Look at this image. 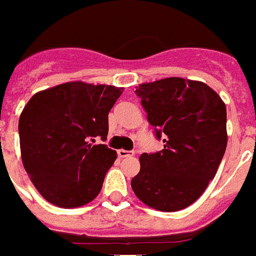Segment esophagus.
I'll use <instances>...</instances> for the list:
<instances>
[{
    "label": "esophagus",
    "instance_id": "esophagus-1",
    "mask_svg": "<svg viewBox=\"0 0 256 256\" xmlns=\"http://www.w3.org/2000/svg\"><path fill=\"white\" fill-rule=\"evenodd\" d=\"M133 152H130V150H124V149H120V150H118V156H119L120 158H126V157H132L133 156Z\"/></svg>",
    "mask_w": 256,
    "mask_h": 256
}]
</instances>
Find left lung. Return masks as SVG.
Here are the masks:
<instances>
[{"mask_svg": "<svg viewBox=\"0 0 256 256\" xmlns=\"http://www.w3.org/2000/svg\"><path fill=\"white\" fill-rule=\"evenodd\" d=\"M136 94L164 145L141 154L133 192L157 210L187 208L214 178L226 150L225 103L204 82L179 77L141 84Z\"/></svg>", "mask_w": 256, "mask_h": 256, "instance_id": "8db88e82", "label": "left lung"}]
</instances>
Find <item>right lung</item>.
I'll return each instance as SVG.
<instances>
[{
    "mask_svg": "<svg viewBox=\"0 0 256 256\" xmlns=\"http://www.w3.org/2000/svg\"><path fill=\"white\" fill-rule=\"evenodd\" d=\"M123 88L66 82L39 92L19 118V141L24 170L47 202L77 208L102 190L116 152L107 140L108 112Z\"/></svg>",
    "mask_w": 256,
    "mask_h": 256,
    "instance_id": "add662e5",
    "label": "right lung"
}]
</instances>
